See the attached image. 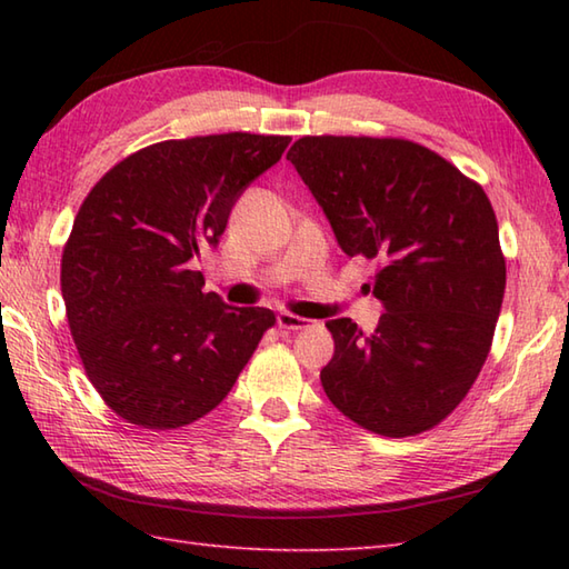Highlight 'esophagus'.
Instances as JSON below:
<instances>
[{
	"instance_id": "1",
	"label": "esophagus",
	"mask_w": 569,
	"mask_h": 569,
	"mask_svg": "<svg viewBox=\"0 0 569 569\" xmlns=\"http://www.w3.org/2000/svg\"><path fill=\"white\" fill-rule=\"evenodd\" d=\"M276 322H278V328L288 330V332H298V330L310 328V320L300 318V316H293V312H278Z\"/></svg>"
}]
</instances>
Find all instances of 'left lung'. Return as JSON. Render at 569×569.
Segmentation results:
<instances>
[{"label":"left lung","instance_id":"1","mask_svg":"<svg viewBox=\"0 0 569 569\" xmlns=\"http://www.w3.org/2000/svg\"><path fill=\"white\" fill-rule=\"evenodd\" d=\"M347 257L377 259L373 335L328 322L322 389L357 426L408 438L445 420L485 367L506 261L487 192L406 139L303 137L286 156Z\"/></svg>","mask_w":569,"mask_h":569}]
</instances>
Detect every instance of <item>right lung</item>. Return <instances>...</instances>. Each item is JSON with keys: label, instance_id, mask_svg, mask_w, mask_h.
Returning a JSON list of instances; mask_svg holds the SVG:
<instances>
[{"label": "right lung", "instance_id": "add662e5", "mask_svg": "<svg viewBox=\"0 0 569 569\" xmlns=\"http://www.w3.org/2000/svg\"><path fill=\"white\" fill-rule=\"evenodd\" d=\"M288 143L247 131L153 143L80 204L60 291L84 373L127 422L171 430L208 416L276 322L269 308L204 293L192 259L217 247L241 192Z\"/></svg>", "mask_w": 569, "mask_h": 569}]
</instances>
